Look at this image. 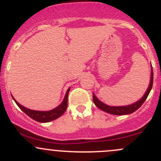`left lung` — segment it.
Masks as SVG:
<instances>
[{
	"mask_svg": "<svg viewBox=\"0 0 161 161\" xmlns=\"http://www.w3.org/2000/svg\"><path fill=\"white\" fill-rule=\"evenodd\" d=\"M153 68H151V76H150V85H149L148 88H147V92H145L142 98L136 101V103H131L130 105H126V106H109V105L106 104V103H103L100 101L95 94H92V100H93L94 103L96 106L99 108V109L102 110L103 111L107 112V113L111 114L114 115H125V114H129L133 113L136 111H137L142 103L145 102L147 100V97H148L149 93H150L151 89L153 87Z\"/></svg>",
	"mask_w": 161,
	"mask_h": 161,
	"instance_id": "obj_1",
	"label": "left lung"
}]
</instances>
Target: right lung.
Wrapping results in <instances>:
<instances>
[{
	"mask_svg": "<svg viewBox=\"0 0 161 161\" xmlns=\"http://www.w3.org/2000/svg\"><path fill=\"white\" fill-rule=\"evenodd\" d=\"M69 90L70 88L68 89L67 92H66L65 96H64V98L63 100V101L61 102V103L60 105H58L57 108H55L54 109L50 110V111H34V110L29 109V108H25L24 106L21 105L20 103H18L14 98L13 97V100H14V102L16 103V104L19 106V108L22 110V111L25 114H26L30 118L32 119L35 120V121H39V122H49V121H53V120L57 119L59 117H61L63 114L64 113L67 109L68 107V96H69Z\"/></svg>",
	"mask_w": 161,
	"mask_h": 161,
	"instance_id": "right-lung-1",
	"label": "right lung"
}]
</instances>
